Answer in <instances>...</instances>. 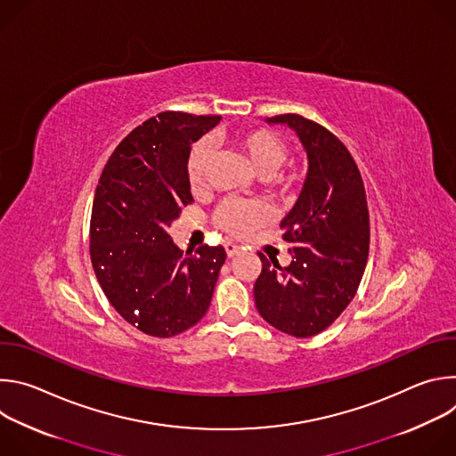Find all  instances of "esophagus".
Returning <instances> with one entry per match:
<instances>
[{"label":"esophagus","instance_id":"34e87169","mask_svg":"<svg viewBox=\"0 0 456 456\" xmlns=\"http://www.w3.org/2000/svg\"><path fill=\"white\" fill-rule=\"evenodd\" d=\"M225 252H227L229 257H232V256H236L240 252V245H236L232 241H225Z\"/></svg>","mask_w":456,"mask_h":456}]
</instances>
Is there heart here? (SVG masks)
<instances>
[{"label": "heart", "mask_w": 456, "mask_h": 456, "mask_svg": "<svg viewBox=\"0 0 456 456\" xmlns=\"http://www.w3.org/2000/svg\"><path fill=\"white\" fill-rule=\"evenodd\" d=\"M229 144L248 162L256 175L267 176V180L281 192L292 191L301 173L296 167L283 169L290 155V146L281 134L271 127H252L238 132L229 139ZM211 162V148L206 141L192 144L187 157V180L192 192H200L206 187ZM271 213L257 202H241L236 199L224 200L216 213L215 224L218 229L231 236H248L252 231L265 225Z\"/></svg>", "instance_id": "1"}]
</instances>
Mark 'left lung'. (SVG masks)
Wrapping results in <instances>:
<instances>
[{
  "label": "left lung",
  "instance_id": "obj_1",
  "mask_svg": "<svg viewBox=\"0 0 456 456\" xmlns=\"http://www.w3.org/2000/svg\"><path fill=\"white\" fill-rule=\"evenodd\" d=\"M267 122L296 129L308 155V175L281 238L292 262L257 252L262 273L254 283L256 308L274 329L312 338L355 297L370 250V213L361 171L346 146L327 127L297 113Z\"/></svg>",
  "mask_w": 456,
  "mask_h": 456
}]
</instances>
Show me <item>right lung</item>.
Wrapping results in <instances>:
<instances>
[{
  "instance_id": "obj_1",
  "label": "right lung",
  "mask_w": 456,
  "mask_h": 456,
  "mask_svg": "<svg viewBox=\"0 0 456 456\" xmlns=\"http://www.w3.org/2000/svg\"><path fill=\"white\" fill-rule=\"evenodd\" d=\"M218 115L160 111L144 120L108 159L90 220V257L111 306L135 329L173 338L208 312L222 245L180 250L169 225L192 204L187 157Z\"/></svg>"
}]
</instances>
